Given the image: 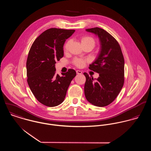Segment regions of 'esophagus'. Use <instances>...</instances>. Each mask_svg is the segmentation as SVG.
Segmentation results:
<instances>
[{
    "label": "esophagus",
    "mask_w": 151,
    "mask_h": 151,
    "mask_svg": "<svg viewBox=\"0 0 151 151\" xmlns=\"http://www.w3.org/2000/svg\"><path fill=\"white\" fill-rule=\"evenodd\" d=\"M76 73H77V74H82V71H80V70H77V71H76Z\"/></svg>",
    "instance_id": "1"
}]
</instances>
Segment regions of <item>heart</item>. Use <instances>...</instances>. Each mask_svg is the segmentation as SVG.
<instances>
[{
	"instance_id": "obj_1",
	"label": "heart",
	"mask_w": 151,
	"mask_h": 151,
	"mask_svg": "<svg viewBox=\"0 0 151 151\" xmlns=\"http://www.w3.org/2000/svg\"><path fill=\"white\" fill-rule=\"evenodd\" d=\"M81 42L83 45H87V44H92L93 46H95V41L94 39L89 36H83L81 38ZM71 43V41L69 40L66 42L64 45V50L65 51H67L68 49V47L70 46V44ZM88 60L86 59H80V58H75L73 63L74 65H76L77 67L81 68L83 67L86 63L88 62Z\"/></svg>"
}]
</instances>
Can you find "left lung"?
Returning a JSON list of instances; mask_svg holds the SVG:
<instances>
[{
    "instance_id": "8db88e82",
    "label": "left lung",
    "mask_w": 151,
    "mask_h": 151,
    "mask_svg": "<svg viewBox=\"0 0 151 151\" xmlns=\"http://www.w3.org/2000/svg\"><path fill=\"white\" fill-rule=\"evenodd\" d=\"M86 31L99 37L101 51L98 58L89 67L99 74L98 78L95 81L93 78L84 73L86 78L84 93L89 102L104 107L114 101L124 85V56L119 42L107 31L99 27Z\"/></svg>"
}]
</instances>
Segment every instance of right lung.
Listing matches in <instances>:
<instances>
[{
	"label": "right lung",
	"instance_id": "right-lung-1",
	"mask_svg": "<svg viewBox=\"0 0 151 151\" xmlns=\"http://www.w3.org/2000/svg\"><path fill=\"white\" fill-rule=\"evenodd\" d=\"M74 29L52 28L42 32L32 43L27 58V76L29 87L43 105L54 107L62 104L71 81L76 76L73 69L56 73L55 64L63 58L65 40Z\"/></svg>",
	"mask_w": 151,
	"mask_h": 151
}]
</instances>
